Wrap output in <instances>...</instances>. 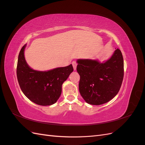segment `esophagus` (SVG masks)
<instances>
[{"label": "esophagus", "mask_w": 145, "mask_h": 145, "mask_svg": "<svg viewBox=\"0 0 145 145\" xmlns=\"http://www.w3.org/2000/svg\"><path fill=\"white\" fill-rule=\"evenodd\" d=\"M72 65L73 66L74 69L76 70V67H77V63L75 62V61H73V62H72Z\"/></svg>", "instance_id": "34e87169"}]
</instances>
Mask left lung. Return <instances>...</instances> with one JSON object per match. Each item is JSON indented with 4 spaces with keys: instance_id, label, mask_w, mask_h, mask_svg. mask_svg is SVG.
Listing matches in <instances>:
<instances>
[{
    "instance_id": "1",
    "label": "left lung",
    "mask_w": 145,
    "mask_h": 145,
    "mask_svg": "<svg viewBox=\"0 0 145 145\" xmlns=\"http://www.w3.org/2000/svg\"><path fill=\"white\" fill-rule=\"evenodd\" d=\"M77 62V71L80 75L78 89L86 103L102 105L117 94L124 75L123 58L119 49L103 63L89 59Z\"/></svg>"
}]
</instances>
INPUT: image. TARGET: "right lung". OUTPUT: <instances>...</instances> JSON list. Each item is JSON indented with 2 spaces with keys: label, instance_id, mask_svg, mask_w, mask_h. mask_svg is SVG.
I'll return each mask as SVG.
<instances>
[{
  "label": "right lung",
  "instance_id": "1",
  "mask_svg": "<svg viewBox=\"0 0 145 145\" xmlns=\"http://www.w3.org/2000/svg\"><path fill=\"white\" fill-rule=\"evenodd\" d=\"M22 48L17 65V77L20 89L26 97L42 106L55 103L62 93L63 83L73 71L72 65L57 68L48 71L31 68L26 62L24 50Z\"/></svg>",
  "mask_w": 145,
  "mask_h": 145
}]
</instances>
